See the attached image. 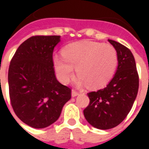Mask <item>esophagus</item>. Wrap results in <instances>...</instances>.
Listing matches in <instances>:
<instances>
[{"label":"esophagus","mask_w":149,"mask_h":149,"mask_svg":"<svg viewBox=\"0 0 149 149\" xmlns=\"http://www.w3.org/2000/svg\"><path fill=\"white\" fill-rule=\"evenodd\" d=\"M78 95H79V92H78V91H76L75 89H73V90H72V96H73V97H75V96H77Z\"/></svg>","instance_id":"esophagus-1"}]
</instances>
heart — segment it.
Segmentation results:
<instances>
[{
	"instance_id": "1",
	"label": "heart",
	"mask_w": 149,
	"mask_h": 149,
	"mask_svg": "<svg viewBox=\"0 0 149 149\" xmlns=\"http://www.w3.org/2000/svg\"><path fill=\"white\" fill-rule=\"evenodd\" d=\"M62 56L53 58L57 77L68 83L74 74L79 76V84H87L90 88H100L109 82L118 66L115 48L109 44L83 40L70 44L62 49Z\"/></svg>"
}]
</instances>
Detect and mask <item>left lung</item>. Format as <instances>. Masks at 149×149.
<instances>
[{
    "instance_id": "left-lung-1",
    "label": "left lung",
    "mask_w": 149,
    "mask_h": 149,
    "mask_svg": "<svg viewBox=\"0 0 149 149\" xmlns=\"http://www.w3.org/2000/svg\"><path fill=\"white\" fill-rule=\"evenodd\" d=\"M108 40L117 51V70L105 88L88 93L89 104L84 109L86 120L99 129H113L123 122L132 109L139 85L130 49L117 41Z\"/></svg>"
}]
</instances>
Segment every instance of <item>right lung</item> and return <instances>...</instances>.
I'll list each match as a JSON object with an SVG mask.
<instances>
[{
  "label": "right lung",
  "mask_w": 149,
  "mask_h": 149,
  "mask_svg": "<svg viewBox=\"0 0 149 149\" xmlns=\"http://www.w3.org/2000/svg\"><path fill=\"white\" fill-rule=\"evenodd\" d=\"M60 36H35L16 49L8 70L10 104L22 122L35 129L54 123L71 98L55 77L53 51Z\"/></svg>",
  "instance_id": "obj_1"
}]
</instances>
